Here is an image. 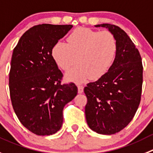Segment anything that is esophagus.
Masks as SVG:
<instances>
[{
	"label": "esophagus",
	"mask_w": 153,
	"mask_h": 153,
	"mask_svg": "<svg viewBox=\"0 0 153 153\" xmlns=\"http://www.w3.org/2000/svg\"><path fill=\"white\" fill-rule=\"evenodd\" d=\"M78 94H82L84 91V87L82 85H78Z\"/></svg>",
	"instance_id": "obj_1"
}]
</instances>
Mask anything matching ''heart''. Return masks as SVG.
<instances>
[{"mask_svg": "<svg viewBox=\"0 0 153 153\" xmlns=\"http://www.w3.org/2000/svg\"><path fill=\"white\" fill-rule=\"evenodd\" d=\"M118 53L114 35L108 31H97L88 28H78L67 38V44L57 41L51 49L56 65L67 71L75 62L65 78L68 81L82 83L92 77L98 79L112 67Z\"/></svg>", "mask_w": 153, "mask_h": 153, "instance_id": "heart-1", "label": "heart"}]
</instances>
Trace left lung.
Instances as JSON below:
<instances>
[{
	"label": "left lung",
	"mask_w": 153,
	"mask_h": 153,
	"mask_svg": "<svg viewBox=\"0 0 153 153\" xmlns=\"http://www.w3.org/2000/svg\"><path fill=\"white\" fill-rule=\"evenodd\" d=\"M114 35L118 44L116 58L110 69L84 91L88 98L85 116L88 126L100 134L119 132L131 122L140 102L143 65L136 46L124 30L100 24Z\"/></svg>",
	"instance_id": "8db88e82"
}]
</instances>
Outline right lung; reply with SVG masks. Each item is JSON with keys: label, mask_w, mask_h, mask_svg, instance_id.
<instances>
[{"label": "right lung", "mask_w": 153, "mask_h": 153, "mask_svg": "<svg viewBox=\"0 0 153 153\" xmlns=\"http://www.w3.org/2000/svg\"><path fill=\"white\" fill-rule=\"evenodd\" d=\"M72 28L35 25L22 35L13 52L9 74L13 108L19 122L35 134L59 131L64 106L78 94L74 83L61 85L62 73L51 56L53 46Z\"/></svg>", "instance_id": "1"}]
</instances>
